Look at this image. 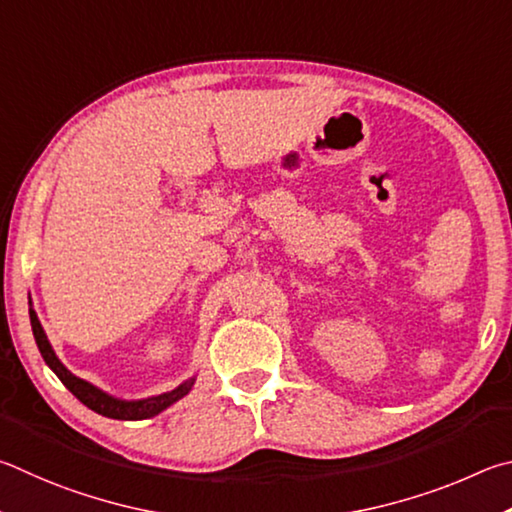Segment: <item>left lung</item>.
Here are the masks:
<instances>
[{
  "label": "left lung",
  "instance_id": "left-lung-1",
  "mask_svg": "<svg viewBox=\"0 0 512 512\" xmlns=\"http://www.w3.org/2000/svg\"><path fill=\"white\" fill-rule=\"evenodd\" d=\"M29 317H31V328H33V337H35V344H38L40 353L44 357V362H47L49 369L58 375L60 382L65 384V387L74 393V396L83 402L85 407H89L96 414H101L105 418H114V420H141V418H152L161 414V411L168 409L173 402H177L179 398H184L188 391H191L193 382H186V384H179L175 391L164 393V396H155V398H148V400H137V402H125L119 398H112L103 393L101 389H96L94 384H89L85 380L76 378V375H71L62 362L53 353V348L49 344L47 335H44V330L38 321V315H35V310L29 308Z\"/></svg>",
  "mask_w": 512,
  "mask_h": 512
}]
</instances>
